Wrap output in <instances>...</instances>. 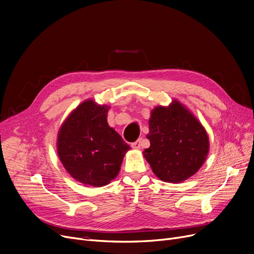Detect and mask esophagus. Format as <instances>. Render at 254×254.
<instances>
[{
	"label": "esophagus",
	"mask_w": 254,
	"mask_h": 254,
	"mask_svg": "<svg viewBox=\"0 0 254 254\" xmlns=\"http://www.w3.org/2000/svg\"><path fill=\"white\" fill-rule=\"evenodd\" d=\"M130 146L133 147V148H135V149H139V148L141 147V139H138L137 141H135V142L131 143V145H130Z\"/></svg>",
	"instance_id": "1"
}]
</instances>
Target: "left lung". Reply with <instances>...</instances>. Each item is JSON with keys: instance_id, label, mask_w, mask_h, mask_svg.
<instances>
[{"instance_id": "obj_1", "label": "left lung", "mask_w": 254, "mask_h": 254, "mask_svg": "<svg viewBox=\"0 0 254 254\" xmlns=\"http://www.w3.org/2000/svg\"><path fill=\"white\" fill-rule=\"evenodd\" d=\"M149 148L143 156L158 178L166 183H182L203 165L209 149L208 136L198 119L173 101L156 107L149 118Z\"/></svg>"}]
</instances>
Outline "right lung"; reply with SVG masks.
Returning <instances> with one entry per match:
<instances>
[{"label":"right lung","mask_w":254,"mask_h":254,"mask_svg":"<svg viewBox=\"0 0 254 254\" xmlns=\"http://www.w3.org/2000/svg\"><path fill=\"white\" fill-rule=\"evenodd\" d=\"M110 107L91 100L76 107L58 134L57 150L64 168L84 185L103 187L114 180L129 145L110 127Z\"/></svg>","instance_id":"right-lung-1"}]
</instances>
